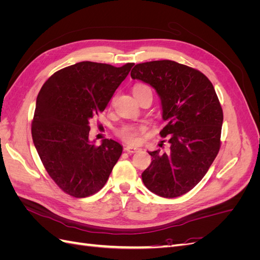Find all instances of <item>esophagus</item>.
I'll list each match as a JSON object with an SVG mask.
<instances>
[{"mask_svg":"<svg viewBox=\"0 0 260 260\" xmlns=\"http://www.w3.org/2000/svg\"><path fill=\"white\" fill-rule=\"evenodd\" d=\"M139 147H136V146H132V145H127L124 147V151L129 153V154H132V153H136L139 151Z\"/></svg>","mask_w":260,"mask_h":260,"instance_id":"esophagus-1","label":"esophagus"}]
</instances>
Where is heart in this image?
<instances>
[{
    "label": "heart",
    "instance_id": "obj_1",
    "mask_svg": "<svg viewBox=\"0 0 260 260\" xmlns=\"http://www.w3.org/2000/svg\"><path fill=\"white\" fill-rule=\"evenodd\" d=\"M145 91L152 92L151 88L145 84H137L133 88V94L137 95L139 93H142ZM145 131V127L143 125H128V127H123L118 131V136H119L124 142L130 144H137L140 141V135Z\"/></svg>",
    "mask_w": 260,
    "mask_h": 260
}]
</instances>
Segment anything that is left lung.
Returning a JSON list of instances; mask_svg holds the SVG:
<instances>
[{"instance_id":"8db88e82","label":"left lung","mask_w":260,"mask_h":260,"mask_svg":"<svg viewBox=\"0 0 260 260\" xmlns=\"http://www.w3.org/2000/svg\"><path fill=\"white\" fill-rule=\"evenodd\" d=\"M131 78L158 94L166 121L159 135L170 143L168 152H148L143 183L161 198H178L200 182L220 149L223 113L214 85L200 70L167 59L136 65Z\"/></svg>"}]
</instances>
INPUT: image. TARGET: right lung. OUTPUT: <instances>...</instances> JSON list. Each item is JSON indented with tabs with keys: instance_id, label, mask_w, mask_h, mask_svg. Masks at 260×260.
<instances>
[{
	"instance_id": "add662e5",
	"label": "right lung",
	"mask_w": 260,
	"mask_h": 260,
	"mask_svg": "<svg viewBox=\"0 0 260 260\" xmlns=\"http://www.w3.org/2000/svg\"><path fill=\"white\" fill-rule=\"evenodd\" d=\"M133 62L121 67L80 61L62 68L38 94L31 135L45 170L62 191L77 199L99 192L119 159L122 146L89 140L90 120L106 108Z\"/></svg>"
}]
</instances>
